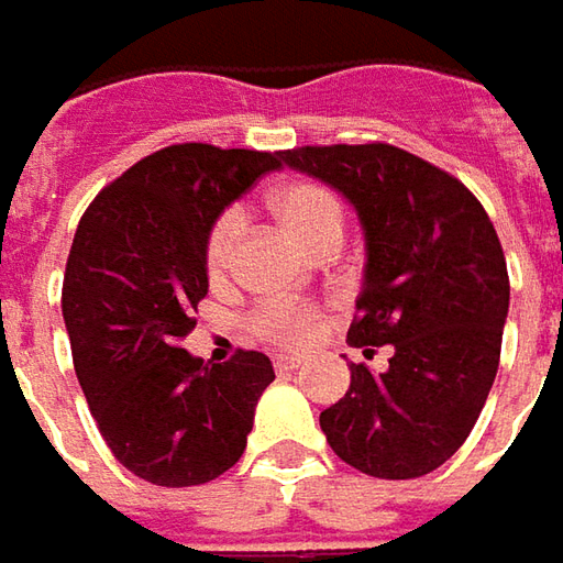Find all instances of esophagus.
I'll list each match as a JSON object with an SVG mask.
<instances>
[{"instance_id":"esophagus-1","label":"esophagus","mask_w":563,"mask_h":563,"mask_svg":"<svg viewBox=\"0 0 563 563\" xmlns=\"http://www.w3.org/2000/svg\"><path fill=\"white\" fill-rule=\"evenodd\" d=\"M301 364H305V358H301V355H277V358H274V367H277V371H296V367H301Z\"/></svg>"}]
</instances>
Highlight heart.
Wrapping results in <instances>:
<instances>
[{
	"instance_id": "b5f03b06",
	"label": "heart",
	"mask_w": 563,
	"mask_h": 563,
	"mask_svg": "<svg viewBox=\"0 0 563 563\" xmlns=\"http://www.w3.org/2000/svg\"><path fill=\"white\" fill-rule=\"evenodd\" d=\"M274 211L286 223V230L299 243L318 249L327 240H342L345 227V208L340 196L323 184L299 180L286 184L274 192ZM240 240V214L221 211L208 223L202 240V267L208 280H223L233 267ZM320 323L318 305H301V301H262L249 311L245 327L264 342H274L280 349H299L314 336Z\"/></svg>"
}]
</instances>
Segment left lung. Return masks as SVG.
Returning a JSON list of instances; mask_svg holds the SVG:
<instances>
[{
    "label": "left lung",
    "mask_w": 563,
    "mask_h": 563,
    "mask_svg": "<svg viewBox=\"0 0 563 563\" xmlns=\"http://www.w3.org/2000/svg\"><path fill=\"white\" fill-rule=\"evenodd\" d=\"M283 162L355 205L367 271L349 342L367 358L389 345L383 374L352 364L320 430L361 474H430L471 437L501 358L511 283L493 221L457 177L389 143L286 148Z\"/></svg>",
    "instance_id": "1"
}]
</instances>
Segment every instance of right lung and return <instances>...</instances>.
Wrapping results in <instances>:
<instances>
[{
	"instance_id": "add662e5",
	"label": "right lung",
	"mask_w": 563,
	"mask_h": 563,
	"mask_svg": "<svg viewBox=\"0 0 563 563\" xmlns=\"http://www.w3.org/2000/svg\"><path fill=\"white\" fill-rule=\"evenodd\" d=\"M283 152L177 143L126 167L84 211L62 314L74 371L111 455L155 486H199L245 452L271 358L205 364L180 349L208 296L202 240Z\"/></svg>"
}]
</instances>
